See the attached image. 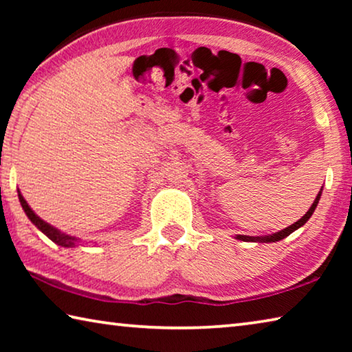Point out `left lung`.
Here are the masks:
<instances>
[{
  "mask_svg": "<svg viewBox=\"0 0 352 352\" xmlns=\"http://www.w3.org/2000/svg\"><path fill=\"white\" fill-rule=\"evenodd\" d=\"M321 192H323V186H321L320 192H318L317 197H315V200H314V204L311 205V208H309V211H307V212L305 214V216H302L300 220H298V222L292 223L290 226H287V228H284V230H281V231H278V233H273V234H269V236H243V234H236L234 239L243 241V242H265V243H269V242H278V241L284 239V237H287L289 234L294 233L295 230L301 228V226L305 225L309 219H311V216H312L314 211H315V208H317L318 201H320Z\"/></svg>",
  "mask_w": 352,
  "mask_h": 352,
  "instance_id": "left-lung-1",
  "label": "left lung"
}]
</instances>
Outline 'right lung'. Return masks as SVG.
I'll return each mask as SVG.
<instances>
[{"instance_id": "right-lung-1", "label": "right lung", "mask_w": 352, "mask_h": 352, "mask_svg": "<svg viewBox=\"0 0 352 352\" xmlns=\"http://www.w3.org/2000/svg\"><path fill=\"white\" fill-rule=\"evenodd\" d=\"M19 199H20L21 208H23V210H25V212H26L28 219L31 220V222H32L35 226H37V228H38V230L41 231V233H43L46 237H50V239H51L52 242H56L57 245L65 247V248H73V247H77V243L80 242L79 237H76V236H71V234L63 233V231L57 230L56 226H52L51 223L45 222L43 219H40V217L37 216V214H35V212L32 211V208L28 205V201H26V200H25V197H23V195H21L20 189H19Z\"/></svg>"}]
</instances>
